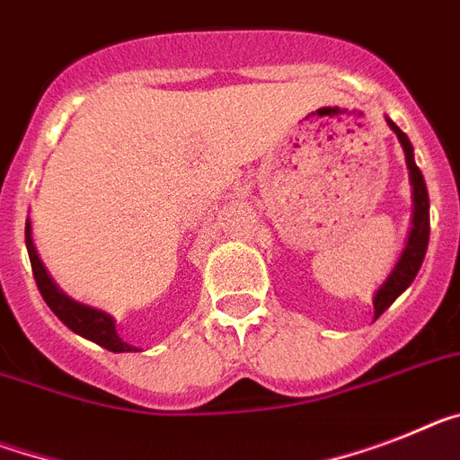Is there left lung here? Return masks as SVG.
I'll use <instances>...</instances> for the list:
<instances>
[{
    "label": "left lung",
    "instance_id": "1",
    "mask_svg": "<svg viewBox=\"0 0 460 460\" xmlns=\"http://www.w3.org/2000/svg\"><path fill=\"white\" fill-rule=\"evenodd\" d=\"M385 121H388L391 130L397 135L400 145H402L404 161H407L409 168V182H411V203H414V208H411V226H409L407 243H404L402 252L397 257L395 266L388 273V278L374 292V318H379L385 308L391 306L397 296L402 295L404 289L414 283L416 273H419L420 264H423V257H426L428 238H430V200H428L426 180H423L419 165L414 161V146H411L407 135L397 128L391 119L385 117Z\"/></svg>",
    "mask_w": 460,
    "mask_h": 460
}]
</instances>
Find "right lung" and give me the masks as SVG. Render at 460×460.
I'll list each match as a JSON object with an SVG mask.
<instances>
[{"mask_svg": "<svg viewBox=\"0 0 460 460\" xmlns=\"http://www.w3.org/2000/svg\"><path fill=\"white\" fill-rule=\"evenodd\" d=\"M25 245L27 254H30V264H32L34 280H37V288H40L44 302L49 304L53 314L63 320L69 330L79 334V337L88 339V341L98 343L102 349L111 350V353H135V346L123 341L117 334V320L111 318L110 314L100 311L95 306H88V304H81L76 299H72L69 295H65L63 289L58 288L56 280L51 278V273L46 271L44 261L40 260L37 248H34L32 241V224L27 219L25 224Z\"/></svg>", "mask_w": 460, "mask_h": 460, "instance_id": "add662e5", "label": "right lung"}]
</instances>
